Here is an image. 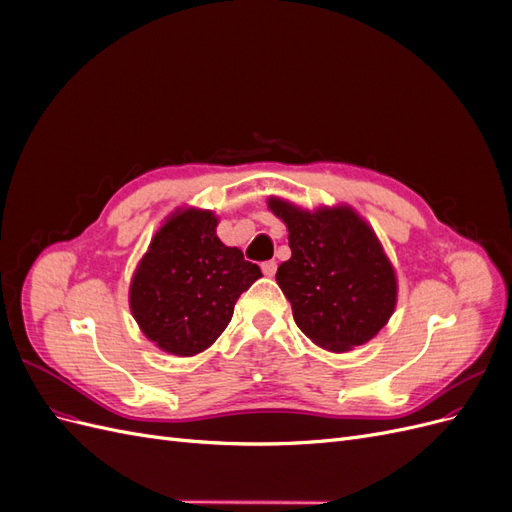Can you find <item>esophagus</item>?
<instances>
[{"label":"esophagus","instance_id":"34e87169","mask_svg":"<svg viewBox=\"0 0 512 512\" xmlns=\"http://www.w3.org/2000/svg\"><path fill=\"white\" fill-rule=\"evenodd\" d=\"M275 271H277L275 260H267V262H262V273H265L267 277H273V275H275Z\"/></svg>","mask_w":512,"mask_h":512}]
</instances>
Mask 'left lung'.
<instances>
[{"label": "left lung", "mask_w": 512, "mask_h": 512, "mask_svg": "<svg viewBox=\"0 0 512 512\" xmlns=\"http://www.w3.org/2000/svg\"><path fill=\"white\" fill-rule=\"evenodd\" d=\"M288 228L290 260L275 273L297 327L329 352L374 339L395 312L397 275L384 247L350 205L303 209L269 196Z\"/></svg>", "instance_id": "left-lung-1"}]
</instances>
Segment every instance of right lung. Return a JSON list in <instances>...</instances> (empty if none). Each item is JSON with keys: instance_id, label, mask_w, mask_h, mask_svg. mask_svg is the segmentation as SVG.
I'll list each match as a JSON object with an SVG mask.
<instances>
[{"instance_id": "right-lung-1", "label": "right lung", "mask_w": 512, "mask_h": 512, "mask_svg": "<svg viewBox=\"0 0 512 512\" xmlns=\"http://www.w3.org/2000/svg\"><path fill=\"white\" fill-rule=\"evenodd\" d=\"M215 228L213 211L179 207L151 237L132 275V316L149 342L168 354L207 350L228 327L241 292L262 277Z\"/></svg>"}]
</instances>
